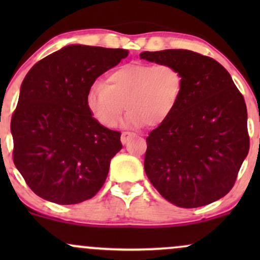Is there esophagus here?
I'll return each instance as SVG.
<instances>
[{
    "label": "esophagus",
    "instance_id": "obj_1",
    "mask_svg": "<svg viewBox=\"0 0 260 260\" xmlns=\"http://www.w3.org/2000/svg\"><path fill=\"white\" fill-rule=\"evenodd\" d=\"M134 137H136V134L132 133V132H123V133H122V136H121L122 144H127V143L129 142V140L132 138H134Z\"/></svg>",
    "mask_w": 260,
    "mask_h": 260
}]
</instances>
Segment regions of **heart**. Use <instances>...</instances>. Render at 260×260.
<instances>
[{
	"label": "heart",
	"mask_w": 260,
	"mask_h": 260,
	"mask_svg": "<svg viewBox=\"0 0 260 260\" xmlns=\"http://www.w3.org/2000/svg\"><path fill=\"white\" fill-rule=\"evenodd\" d=\"M184 90V76L168 62H132L113 70L107 83L95 82L86 92L91 116L104 127L117 126L126 105L133 126L157 127L177 109Z\"/></svg>",
	"instance_id": "1"
}]
</instances>
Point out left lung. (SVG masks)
Wrapping results in <instances>:
<instances>
[{
  "instance_id": "obj_1",
  "label": "left lung",
  "mask_w": 260,
  "mask_h": 260,
  "mask_svg": "<svg viewBox=\"0 0 260 260\" xmlns=\"http://www.w3.org/2000/svg\"><path fill=\"white\" fill-rule=\"evenodd\" d=\"M140 58L180 67L177 109L147 138L144 170L166 201L198 208L234 187L249 150L243 95L219 62L189 50L142 52Z\"/></svg>"
}]
</instances>
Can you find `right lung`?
Returning <instances> with one entry per match:
<instances>
[{"mask_svg": "<svg viewBox=\"0 0 260 260\" xmlns=\"http://www.w3.org/2000/svg\"><path fill=\"white\" fill-rule=\"evenodd\" d=\"M127 56L123 49L68 45L25 76L11 121L13 162L37 196L78 204L105 183L121 132L95 120L85 98L98 77Z\"/></svg>", "mask_w": 260, "mask_h": 260, "instance_id": "obj_1", "label": "right lung"}]
</instances>
